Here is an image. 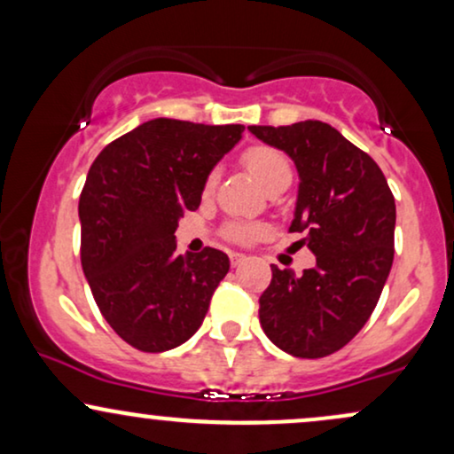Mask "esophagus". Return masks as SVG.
Listing matches in <instances>:
<instances>
[{
	"instance_id": "esophagus-1",
	"label": "esophagus",
	"mask_w": 454,
	"mask_h": 454,
	"mask_svg": "<svg viewBox=\"0 0 454 454\" xmlns=\"http://www.w3.org/2000/svg\"><path fill=\"white\" fill-rule=\"evenodd\" d=\"M243 260H245L243 254H231V262H232V267H239V264H241Z\"/></svg>"
}]
</instances>
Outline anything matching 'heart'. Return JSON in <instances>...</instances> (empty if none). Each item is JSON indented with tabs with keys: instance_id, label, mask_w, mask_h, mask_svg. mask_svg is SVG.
<instances>
[{
	"instance_id": "obj_1",
	"label": "heart",
	"mask_w": 454,
	"mask_h": 454,
	"mask_svg": "<svg viewBox=\"0 0 454 454\" xmlns=\"http://www.w3.org/2000/svg\"><path fill=\"white\" fill-rule=\"evenodd\" d=\"M241 161L245 168L254 175V179L258 181L269 194L273 192L286 190L293 181V164H290L288 155L284 151L269 147V145H254V147L245 149L241 155ZM217 185V173L211 170L207 175L205 184H202V194L209 196L213 194ZM228 237L234 239L237 243H252L258 237L260 228L252 226V223H232L228 226Z\"/></svg>"
}]
</instances>
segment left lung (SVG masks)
I'll return each instance as SVG.
<instances>
[{"label":"left lung","instance_id":"obj_1","mask_svg":"<svg viewBox=\"0 0 454 454\" xmlns=\"http://www.w3.org/2000/svg\"><path fill=\"white\" fill-rule=\"evenodd\" d=\"M294 160L299 200L290 231L305 232L316 267L273 264L260 325L279 350L322 358L341 350L376 309L395 256V196L372 155L322 121L249 126Z\"/></svg>","mask_w":454,"mask_h":454}]
</instances>
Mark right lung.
Wrapping results in <instances>:
<instances>
[{
    "mask_svg": "<svg viewBox=\"0 0 454 454\" xmlns=\"http://www.w3.org/2000/svg\"><path fill=\"white\" fill-rule=\"evenodd\" d=\"M243 126L151 119L93 160L78 200L81 264L104 320L140 352L173 350L205 320L231 262L176 254L175 228L200 205L213 166Z\"/></svg>",
    "mask_w": 454,
    "mask_h": 454,
    "instance_id": "1",
    "label": "right lung"
}]
</instances>
